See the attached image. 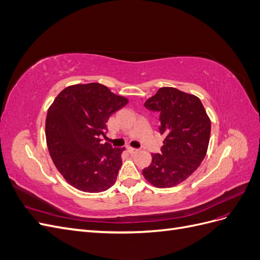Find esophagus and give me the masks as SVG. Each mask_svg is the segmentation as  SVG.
Listing matches in <instances>:
<instances>
[{
	"label": "esophagus",
	"instance_id": "34e87169",
	"mask_svg": "<svg viewBox=\"0 0 260 260\" xmlns=\"http://www.w3.org/2000/svg\"><path fill=\"white\" fill-rule=\"evenodd\" d=\"M128 152H129L130 154H136V153H139V152H140V149L135 148V147H128Z\"/></svg>",
	"mask_w": 260,
	"mask_h": 260
}]
</instances>
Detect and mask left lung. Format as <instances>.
Wrapping results in <instances>:
<instances>
[{
  "instance_id": "1",
  "label": "left lung",
  "mask_w": 260,
  "mask_h": 260,
  "mask_svg": "<svg viewBox=\"0 0 260 260\" xmlns=\"http://www.w3.org/2000/svg\"><path fill=\"white\" fill-rule=\"evenodd\" d=\"M144 106L159 113V132L165 135L160 154L143 169L146 181L158 188L182 183L205 158L210 139V119L201 100L171 86H164Z\"/></svg>"
}]
</instances>
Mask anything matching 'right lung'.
<instances>
[{
  "mask_svg": "<svg viewBox=\"0 0 260 260\" xmlns=\"http://www.w3.org/2000/svg\"><path fill=\"white\" fill-rule=\"evenodd\" d=\"M98 82L69 85L55 98L45 120L52 160L67 182L86 193L108 190L121 167L122 148L102 144L106 122L128 103Z\"/></svg>",
  "mask_w": 260,
  "mask_h": 260,
  "instance_id": "add662e5",
  "label": "right lung"
}]
</instances>
